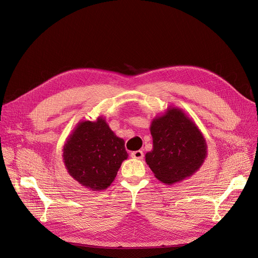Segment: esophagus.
Returning <instances> with one entry per match:
<instances>
[{
    "mask_svg": "<svg viewBox=\"0 0 258 258\" xmlns=\"http://www.w3.org/2000/svg\"><path fill=\"white\" fill-rule=\"evenodd\" d=\"M131 157L135 159H142L143 158V152L142 151H136L131 153Z\"/></svg>",
    "mask_w": 258,
    "mask_h": 258,
    "instance_id": "esophagus-1",
    "label": "esophagus"
}]
</instances>
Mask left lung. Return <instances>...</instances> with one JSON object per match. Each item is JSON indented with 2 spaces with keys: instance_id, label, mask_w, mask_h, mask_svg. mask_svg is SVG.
Returning <instances> with one entry per match:
<instances>
[{
  "instance_id": "left-lung-1",
  "label": "left lung",
  "mask_w": 258,
  "mask_h": 258,
  "mask_svg": "<svg viewBox=\"0 0 258 258\" xmlns=\"http://www.w3.org/2000/svg\"><path fill=\"white\" fill-rule=\"evenodd\" d=\"M153 150L145 160L160 182L171 185L195 174L207 157V142L181 108L169 106L151 123Z\"/></svg>"
}]
</instances>
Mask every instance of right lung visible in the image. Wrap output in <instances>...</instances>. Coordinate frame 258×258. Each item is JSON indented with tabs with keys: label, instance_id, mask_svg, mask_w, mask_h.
<instances>
[{
	"label": "right lung",
	"instance_id": "obj_1",
	"mask_svg": "<svg viewBox=\"0 0 258 258\" xmlns=\"http://www.w3.org/2000/svg\"><path fill=\"white\" fill-rule=\"evenodd\" d=\"M62 151L68 173L93 191L106 189L128 158L124 141L114 134L102 116L96 121L77 123Z\"/></svg>",
	"mask_w": 258,
	"mask_h": 258
}]
</instances>
